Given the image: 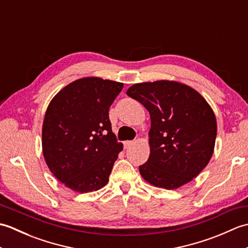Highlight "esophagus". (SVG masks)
<instances>
[{"instance_id":"esophagus-1","label":"esophagus","mask_w":248,"mask_h":248,"mask_svg":"<svg viewBox=\"0 0 248 248\" xmlns=\"http://www.w3.org/2000/svg\"><path fill=\"white\" fill-rule=\"evenodd\" d=\"M134 144V141H132V140H125L124 143V149H128V148H130L131 146H132Z\"/></svg>"}]
</instances>
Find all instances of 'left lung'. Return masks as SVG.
Instances as JSON below:
<instances>
[{
  "label": "left lung",
  "instance_id": "1",
  "mask_svg": "<svg viewBox=\"0 0 248 248\" xmlns=\"http://www.w3.org/2000/svg\"><path fill=\"white\" fill-rule=\"evenodd\" d=\"M127 94L148 110L149 159L140 166L151 186L176 189L192 181L211 160L217 133V118L205 99L176 81L138 83Z\"/></svg>",
  "mask_w": 248,
  "mask_h": 248
}]
</instances>
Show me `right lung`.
Wrapping results in <instances>:
<instances>
[{"label":"right lung","mask_w":248,"mask_h":248,"mask_svg":"<svg viewBox=\"0 0 248 248\" xmlns=\"http://www.w3.org/2000/svg\"><path fill=\"white\" fill-rule=\"evenodd\" d=\"M124 83L82 78L51 100L43 124V152L57 180L78 193L102 188L124 145L118 143L108 108Z\"/></svg>","instance_id":"right-lung-1"}]
</instances>
